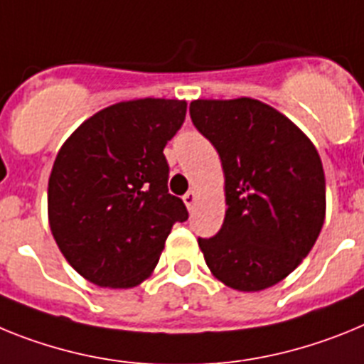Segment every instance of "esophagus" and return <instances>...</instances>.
Returning <instances> with one entry per match:
<instances>
[{"label": "esophagus", "instance_id": "obj_1", "mask_svg": "<svg viewBox=\"0 0 364 364\" xmlns=\"http://www.w3.org/2000/svg\"><path fill=\"white\" fill-rule=\"evenodd\" d=\"M183 201H185L186 208H188V210H192V208H194V203L198 201V192L188 191L185 196H183Z\"/></svg>", "mask_w": 364, "mask_h": 364}]
</instances>
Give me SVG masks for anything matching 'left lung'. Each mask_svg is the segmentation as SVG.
<instances>
[{
    "label": "left lung",
    "instance_id": "obj_1",
    "mask_svg": "<svg viewBox=\"0 0 364 364\" xmlns=\"http://www.w3.org/2000/svg\"><path fill=\"white\" fill-rule=\"evenodd\" d=\"M191 119L225 178V220L200 238L208 269L236 291L274 286L308 257L326 218L317 148L284 113L257 99H198Z\"/></svg>",
    "mask_w": 364,
    "mask_h": 364
}]
</instances>
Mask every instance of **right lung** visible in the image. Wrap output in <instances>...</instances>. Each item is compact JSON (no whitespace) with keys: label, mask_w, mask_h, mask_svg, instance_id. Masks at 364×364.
I'll return each instance as SVG.
<instances>
[{"label":"right lung","mask_w":364,"mask_h":364,"mask_svg":"<svg viewBox=\"0 0 364 364\" xmlns=\"http://www.w3.org/2000/svg\"><path fill=\"white\" fill-rule=\"evenodd\" d=\"M186 102L124 100L82 122L58 150L47 188L56 245L91 284L128 289L159 262L176 221L188 218L168 194L164 146L181 128Z\"/></svg>","instance_id":"right-lung-1"}]
</instances>
